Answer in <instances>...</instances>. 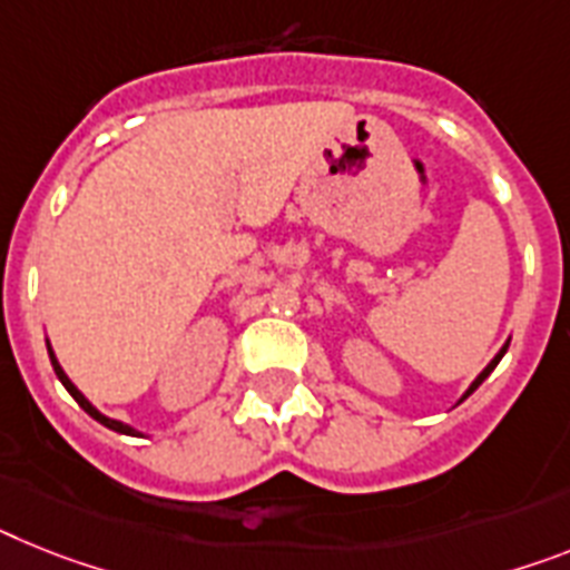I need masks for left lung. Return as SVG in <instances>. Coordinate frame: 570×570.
<instances>
[{"label":"left lung","instance_id":"obj_1","mask_svg":"<svg viewBox=\"0 0 570 570\" xmlns=\"http://www.w3.org/2000/svg\"><path fill=\"white\" fill-rule=\"evenodd\" d=\"M507 347H510V342H507V344H504V347H501V351H499V353H495V358H492L490 365H487V367H484V371H481V374H478V376H475V382H472L470 389H466V394H463V396H461V400H466V396H470V394H472V391H475V389H478V385H481V382H484V380H487V376H490V374H492V371H495V365H499V362H501V356H504V353H507Z\"/></svg>","mask_w":570,"mask_h":570}]
</instances>
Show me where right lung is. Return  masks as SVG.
Segmentation results:
<instances>
[{
  "label": "right lung",
  "mask_w": 570,
  "mask_h": 570,
  "mask_svg": "<svg viewBox=\"0 0 570 570\" xmlns=\"http://www.w3.org/2000/svg\"><path fill=\"white\" fill-rule=\"evenodd\" d=\"M49 358H51V367H55V374H57V380L63 382V389L69 391L71 396H75V400H78V405L80 409L86 411V414H89V417H95L98 420L100 425H107V429H112V432H118V434H138L136 429H132V425H127V423H121V420H112V417H107V414H100L98 409H95L92 403H89V400H86L83 394H80L78 389H75V382L69 380V376H66V371L63 367H60V362H57V356H55V351H51V344H49Z\"/></svg>",
  "instance_id": "add662e5"
}]
</instances>
